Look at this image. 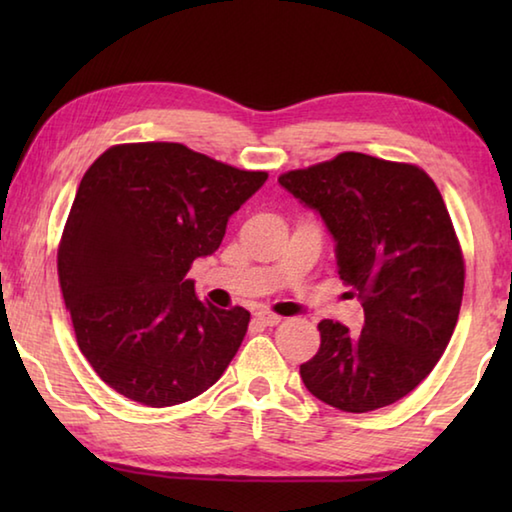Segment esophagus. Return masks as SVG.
<instances>
[{"label": "esophagus", "instance_id": "34e87169", "mask_svg": "<svg viewBox=\"0 0 512 512\" xmlns=\"http://www.w3.org/2000/svg\"><path fill=\"white\" fill-rule=\"evenodd\" d=\"M255 320L257 323H262V325H266V327H273V325H277L280 323V316H275V314H271V311H257L255 314Z\"/></svg>", "mask_w": 512, "mask_h": 512}]
</instances>
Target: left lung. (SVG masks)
<instances>
[{
    "label": "left lung",
    "mask_w": 512,
    "mask_h": 512,
    "mask_svg": "<svg viewBox=\"0 0 512 512\" xmlns=\"http://www.w3.org/2000/svg\"><path fill=\"white\" fill-rule=\"evenodd\" d=\"M280 185L320 214L366 316L359 334L320 320V348L300 366L307 391L348 413L402 400L443 357L463 300V255L438 187L413 164L354 151Z\"/></svg>",
    "instance_id": "left-lung-1"
}]
</instances>
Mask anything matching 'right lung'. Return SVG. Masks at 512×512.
I'll list each match as a JSON object with an SVG mask.
<instances>
[{
	"label": "right lung",
	"mask_w": 512,
	"mask_h": 512,
	"mask_svg": "<svg viewBox=\"0 0 512 512\" xmlns=\"http://www.w3.org/2000/svg\"><path fill=\"white\" fill-rule=\"evenodd\" d=\"M266 178L176 142L112 146L85 171L58 277L83 357L119 395L162 409L228 368L250 314L198 300L187 273Z\"/></svg>",
	"instance_id": "right-lung-1"
}]
</instances>
